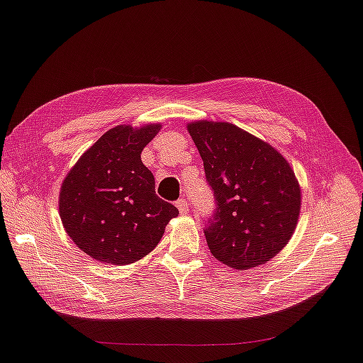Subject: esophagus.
Here are the masks:
<instances>
[{
    "label": "esophagus",
    "mask_w": 363,
    "mask_h": 363,
    "mask_svg": "<svg viewBox=\"0 0 363 363\" xmlns=\"http://www.w3.org/2000/svg\"><path fill=\"white\" fill-rule=\"evenodd\" d=\"M176 206H177V209H179L181 214H186V212L189 211V204L186 200H177Z\"/></svg>",
    "instance_id": "34e87169"
}]
</instances>
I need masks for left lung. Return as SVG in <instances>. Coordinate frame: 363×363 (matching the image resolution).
<instances>
[{"label": "left lung", "instance_id": "obj_1", "mask_svg": "<svg viewBox=\"0 0 363 363\" xmlns=\"http://www.w3.org/2000/svg\"><path fill=\"white\" fill-rule=\"evenodd\" d=\"M187 130L216 198L204 226L211 253L234 269L267 262L288 244L301 214V187L289 163L230 123L195 121Z\"/></svg>", "mask_w": 363, "mask_h": 363}]
</instances>
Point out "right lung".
Instances as JSON below:
<instances>
[{"mask_svg":"<svg viewBox=\"0 0 363 363\" xmlns=\"http://www.w3.org/2000/svg\"><path fill=\"white\" fill-rule=\"evenodd\" d=\"M159 130L160 124L113 127L64 179L61 222L91 258L118 266L138 261L154 250L169 220L179 214L155 195L154 176L141 162V151Z\"/></svg>","mask_w":363,"mask_h":363,"instance_id":"right-lung-1","label":"right lung"}]
</instances>
